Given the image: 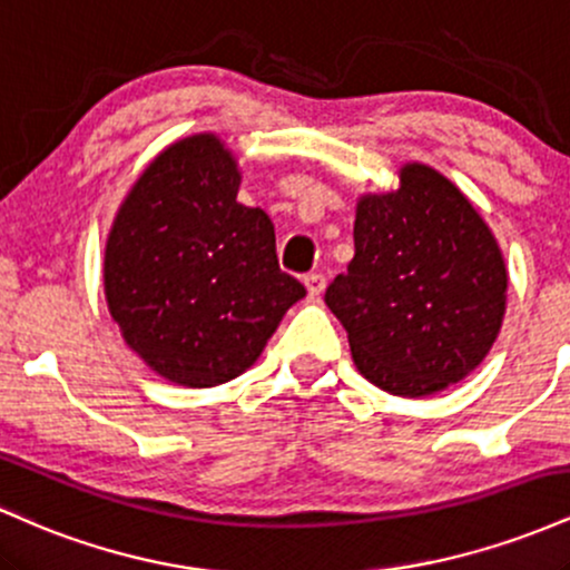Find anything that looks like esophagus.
<instances>
[{
    "instance_id": "esophagus-1",
    "label": "esophagus",
    "mask_w": 570,
    "mask_h": 570,
    "mask_svg": "<svg viewBox=\"0 0 570 570\" xmlns=\"http://www.w3.org/2000/svg\"><path fill=\"white\" fill-rule=\"evenodd\" d=\"M303 281H305L307 294H311V297H318V294H322L324 286H326L324 273H307V276H305Z\"/></svg>"
}]
</instances>
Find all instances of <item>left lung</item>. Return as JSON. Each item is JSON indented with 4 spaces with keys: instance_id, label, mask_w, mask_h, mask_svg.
Listing matches in <instances>:
<instances>
[{
    "instance_id": "1",
    "label": "left lung",
    "mask_w": 570,
    "mask_h": 570,
    "mask_svg": "<svg viewBox=\"0 0 570 570\" xmlns=\"http://www.w3.org/2000/svg\"><path fill=\"white\" fill-rule=\"evenodd\" d=\"M353 246L324 299L358 372L396 396L463 381L488 356L507 307L501 248L472 203L412 163L396 193L358 200Z\"/></svg>"
}]
</instances>
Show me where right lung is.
<instances>
[{"mask_svg": "<svg viewBox=\"0 0 570 570\" xmlns=\"http://www.w3.org/2000/svg\"><path fill=\"white\" fill-rule=\"evenodd\" d=\"M238 185L217 136H189L149 163L107 238L104 289L122 337L189 389L252 367L305 297L278 267L271 217L235 200Z\"/></svg>", "mask_w": 570, "mask_h": 570, "instance_id": "add662e5", "label": "right lung"}]
</instances>
